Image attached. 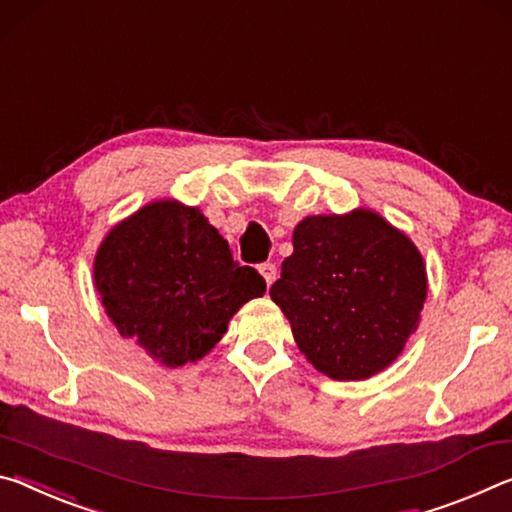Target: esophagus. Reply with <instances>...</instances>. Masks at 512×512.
<instances>
[{
    "label": "esophagus",
    "instance_id": "esophagus-1",
    "mask_svg": "<svg viewBox=\"0 0 512 512\" xmlns=\"http://www.w3.org/2000/svg\"><path fill=\"white\" fill-rule=\"evenodd\" d=\"M258 272H261L267 286H272L274 279H276V265L274 263H261V265H258Z\"/></svg>",
    "mask_w": 512,
    "mask_h": 512
}]
</instances>
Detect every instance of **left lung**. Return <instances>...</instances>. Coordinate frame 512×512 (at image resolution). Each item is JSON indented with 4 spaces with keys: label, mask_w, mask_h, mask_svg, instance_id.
Listing matches in <instances>:
<instances>
[{
    "label": "left lung",
    "mask_w": 512,
    "mask_h": 512,
    "mask_svg": "<svg viewBox=\"0 0 512 512\" xmlns=\"http://www.w3.org/2000/svg\"><path fill=\"white\" fill-rule=\"evenodd\" d=\"M270 297L301 354L338 381H365L395 363L417 331L426 265L404 231L370 208L308 215Z\"/></svg>",
    "instance_id": "8db88e82"
}]
</instances>
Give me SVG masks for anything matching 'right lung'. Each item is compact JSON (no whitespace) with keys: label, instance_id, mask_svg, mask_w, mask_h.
<instances>
[{"label":"right lung","instance_id":"add662e5","mask_svg":"<svg viewBox=\"0 0 512 512\" xmlns=\"http://www.w3.org/2000/svg\"><path fill=\"white\" fill-rule=\"evenodd\" d=\"M95 288L108 320L165 367L204 358L231 317L265 295L197 206L149 201L117 222L95 254Z\"/></svg>","mask_w":512,"mask_h":512}]
</instances>
